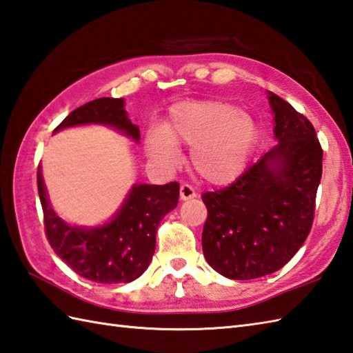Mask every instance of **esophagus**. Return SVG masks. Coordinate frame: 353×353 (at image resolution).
Returning <instances> with one entry per match:
<instances>
[{
    "label": "esophagus",
    "instance_id": "34e87169",
    "mask_svg": "<svg viewBox=\"0 0 353 353\" xmlns=\"http://www.w3.org/2000/svg\"><path fill=\"white\" fill-rule=\"evenodd\" d=\"M194 197H197L196 188H192L190 183H182V186H181V199L182 200H190V199H194Z\"/></svg>",
    "mask_w": 353,
    "mask_h": 353
}]
</instances>
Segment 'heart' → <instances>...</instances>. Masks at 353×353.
Wrapping results in <instances>:
<instances>
[{
  "label": "heart",
  "mask_w": 353,
  "mask_h": 353,
  "mask_svg": "<svg viewBox=\"0 0 353 353\" xmlns=\"http://www.w3.org/2000/svg\"><path fill=\"white\" fill-rule=\"evenodd\" d=\"M258 139L253 117L224 101L179 104L170 121L147 134L150 156L172 162L177 144L191 148V162L205 181L223 185L241 174Z\"/></svg>",
  "instance_id": "heart-1"
}]
</instances>
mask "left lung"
Masks as SVG:
<instances>
[{"label":"left lung","mask_w":353,"mask_h":353,"mask_svg":"<svg viewBox=\"0 0 353 353\" xmlns=\"http://www.w3.org/2000/svg\"><path fill=\"white\" fill-rule=\"evenodd\" d=\"M277 144L234 183L201 200L208 219L203 253L215 272L234 281L282 268L310 235L323 150L310 119L273 92Z\"/></svg>","instance_id":"left-lung-1"}]
</instances>
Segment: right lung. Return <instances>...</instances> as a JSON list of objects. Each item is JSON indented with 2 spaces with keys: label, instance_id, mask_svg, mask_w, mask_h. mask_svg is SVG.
I'll use <instances>...</instances> for the list:
<instances>
[{
  "label": "right lung",
  "instance_id": "right-lung-1",
  "mask_svg": "<svg viewBox=\"0 0 353 353\" xmlns=\"http://www.w3.org/2000/svg\"><path fill=\"white\" fill-rule=\"evenodd\" d=\"M91 123L115 127L139 141V127L127 118L124 100L109 97L72 110L54 132ZM179 188L177 182L134 185L110 223L92 229L74 228L52 211L41 168H37V191L50 245L79 276L100 283H127L145 272L154 253L157 228L177 206Z\"/></svg>",
  "mask_w": 353,
  "mask_h": 353
}]
</instances>
